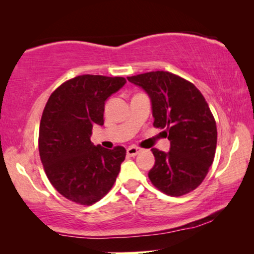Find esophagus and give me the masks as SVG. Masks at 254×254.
Wrapping results in <instances>:
<instances>
[{"mask_svg": "<svg viewBox=\"0 0 254 254\" xmlns=\"http://www.w3.org/2000/svg\"><path fill=\"white\" fill-rule=\"evenodd\" d=\"M140 151H142V149L138 148V147H135V145H130V147L127 148V155L130 156V157H133V156H136Z\"/></svg>", "mask_w": 254, "mask_h": 254, "instance_id": "1", "label": "esophagus"}]
</instances>
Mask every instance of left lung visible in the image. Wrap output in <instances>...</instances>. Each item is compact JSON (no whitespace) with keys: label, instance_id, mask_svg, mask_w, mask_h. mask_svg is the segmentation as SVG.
Instances as JSON below:
<instances>
[{"label":"left lung","instance_id":"1","mask_svg":"<svg viewBox=\"0 0 254 254\" xmlns=\"http://www.w3.org/2000/svg\"><path fill=\"white\" fill-rule=\"evenodd\" d=\"M127 79L151 99L154 126L164 129L170 151L152 148L155 165L148 173L156 189L182 196L200 186L213 164L217 128L208 104L195 85L169 71H150Z\"/></svg>","mask_w":254,"mask_h":254}]
</instances>
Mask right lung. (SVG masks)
Returning <instances> with one entry per match:
<instances>
[{
  "mask_svg": "<svg viewBox=\"0 0 254 254\" xmlns=\"http://www.w3.org/2000/svg\"><path fill=\"white\" fill-rule=\"evenodd\" d=\"M125 83L124 77L76 76L47 100L39 127L40 159L54 189L72 202H97L119 175L126 149L93 145L90 136L95 125H104L105 100Z\"/></svg>",
  "mask_w": 254,
  "mask_h": 254,
  "instance_id": "add662e5",
  "label": "right lung"
}]
</instances>
